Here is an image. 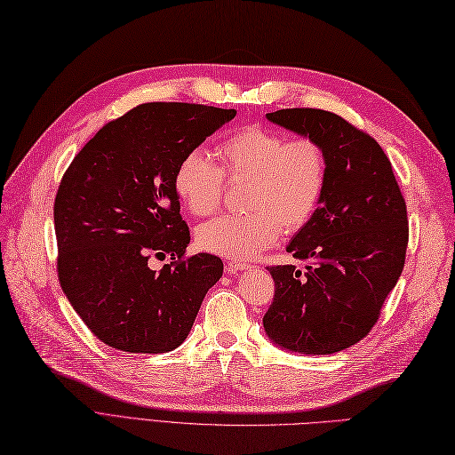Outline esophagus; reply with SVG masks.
Here are the masks:
<instances>
[{
    "label": "esophagus",
    "mask_w": 455,
    "mask_h": 455,
    "mask_svg": "<svg viewBox=\"0 0 455 455\" xmlns=\"http://www.w3.org/2000/svg\"><path fill=\"white\" fill-rule=\"evenodd\" d=\"M251 268V264L245 262V260H229L226 264V272L228 274H235V272H241V270H247Z\"/></svg>",
    "instance_id": "1"
}]
</instances>
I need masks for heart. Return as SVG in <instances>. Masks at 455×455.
I'll list each match as a JSON object with an SVG mask.
<instances>
[{
	"mask_svg": "<svg viewBox=\"0 0 455 455\" xmlns=\"http://www.w3.org/2000/svg\"><path fill=\"white\" fill-rule=\"evenodd\" d=\"M220 165L201 148L189 150L173 173V187L193 216L214 214L221 204L226 177L247 180L245 214L220 216L196 231L204 251L247 260L272 247L285 231L303 229L328 185V152L313 137L290 139L264 125H245L218 147Z\"/></svg>",
	"mask_w": 455,
	"mask_h": 455,
	"instance_id": "b5f03b06",
	"label": "heart"
}]
</instances>
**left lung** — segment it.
Masks as SVG:
<instances>
[{
	"mask_svg": "<svg viewBox=\"0 0 455 455\" xmlns=\"http://www.w3.org/2000/svg\"><path fill=\"white\" fill-rule=\"evenodd\" d=\"M266 117L324 144L328 185L311 221L287 245L305 270L268 266L275 290L264 328L285 349L330 355L369 334L400 280L409 243L405 201L380 144L347 119L316 108Z\"/></svg>",
	"mask_w": 455,
	"mask_h": 455,
	"instance_id": "obj_1",
	"label": "left lung"
}]
</instances>
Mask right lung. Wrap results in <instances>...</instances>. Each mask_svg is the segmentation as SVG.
I'll use <instances>...</instances> for the list:
<instances>
[{
    "label": "right lung",
    "instance_id": "obj_1",
    "mask_svg": "<svg viewBox=\"0 0 455 455\" xmlns=\"http://www.w3.org/2000/svg\"><path fill=\"white\" fill-rule=\"evenodd\" d=\"M235 109L148 102L108 121L65 170L53 203L58 278L88 330L109 347L168 353L191 331L224 272L187 254L189 228L173 187L177 164ZM170 253L156 273L150 258Z\"/></svg>",
    "mask_w": 455,
    "mask_h": 455
}]
</instances>
